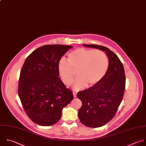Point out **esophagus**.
<instances>
[{"label":"esophagus","instance_id":"1","mask_svg":"<svg viewBox=\"0 0 146 146\" xmlns=\"http://www.w3.org/2000/svg\"><path fill=\"white\" fill-rule=\"evenodd\" d=\"M73 96H74V98H76L77 95H76V93H74V92H73Z\"/></svg>","mask_w":146,"mask_h":146}]
</instances>
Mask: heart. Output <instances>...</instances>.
<instances>
[{
  "mask_svg": "<svg viewBox=\"0 0 146 146\" xmlns=\"http://www.w3.org/2000/svg\"><path fill=\"white\" fill-rule=\"evenodd\" d=\"M68 61L61 60L58 69L64 84L70 86L77 70V78L73 85L74 90L84 89L89 85H98L106 76L109 68V59L102 51L78 48L68 55Z\"/></svg>",
  "mask_w": 146,
  "mask_h": 146,
  "instance_id": "heart-1",
  "label": "heart"
}]
</instances>
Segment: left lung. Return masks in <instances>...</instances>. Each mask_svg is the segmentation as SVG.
I'll use <instances>...</instances> for the list:
<instances>
[{
  "label": "left lung",
  "mask_w": 146,
  "mask_h": 146,
  "mask_svg": "<svg viewBox=\"0 0 146 146\" xmlns=\"http://www.w3.org/2000/svg\"><path fill=\"white\" fill-rule=\"evenodd\" d=\"M82 45L105 52L109 59V68L102 80L98 85L77 93L82 102L78 114L80 121L88 127H100L112 120L122 101L125 72L119 57L108 48L97 44Z\"/></svg>",
  "instance_id": "8db88e82"
}]
</instances>
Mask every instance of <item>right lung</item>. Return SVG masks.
<instances>
[{"instance_id":"add662e5","label":"right lung","mask_w":146,"mask_h":146,"mask_svg":"<svg viewBox=\"0 0 146 146\" xmlns=\"http://www.w3.org/2000/svg\"><path fill=\"white\" fill-rule=\"evenodd\" d=\"M72 47L43 46L27 57L22 66L18 95L27 116L39 125L57 123L63 108L73 99V93L59 77L58 69L61 57Z\"/></svg>"}]
</instances>
